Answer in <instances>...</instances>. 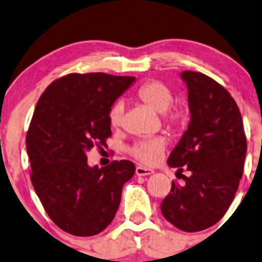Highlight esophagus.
<instances>
[{
    "mask_svg": "<svg viewBox=\"0 0 262 262\" xmlns=\"http://www.w3.org/2000/svg\"><path fill=\"white\" fill-rule=\"evenodd\" d=\"M136 173L138 176H148V175H152L153 170H150V168H147V167H143V166H137Z\"/></svg>",
    "mask_w": 262,
    "mask_h": 262,
    "instance_id": "obj_1",
    "label": "esophagus"
}]
</instances>
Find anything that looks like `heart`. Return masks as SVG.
<instances>
[{
	"label": "heart",
	"instance_id": "obj_1",
	"mask_svg": "<svg viewBox=\"0 0 262 262\" xmlns=\"http://www.w3.org/2000/svg\"><path fill=\"white\" fill-rule=\"evenodd\" d=\"M137 96L141 101L147 104L157 113L163 115V120L170 129H180L187 123L189 112L184 105H173V92L170 87L161 81H149L139 87ZM107 119L113 128L123 125L124 102L118 100L110 106ZM166 148V141L162 137H149V138L137 139L128 153L143 165L153 166L160 161Z\"/></svg>",
	"mask_w": 262,
	"mask_h": 262
}]
</instances>
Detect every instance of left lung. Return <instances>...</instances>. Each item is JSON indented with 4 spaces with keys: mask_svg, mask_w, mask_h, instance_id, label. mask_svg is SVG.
Listing matches in <instances>:
<instances>
[{
    "mask_svg": "<svg viewBox=\"0 0 262 262\" xmlns=\"http://www.w3.org/2000/svg\"><path fill=\"white\" fill-rule=\"evenodd\" d=\"M191 114L187 130L168 157L170 167L184 170V184L172 181L161 204L163 216L184 232L214 226L228 210L244 175L247 142L242 116L222 84L200 72L184 71Z\"/></svg>",
    "mask_w": 262,
    "mask_h": 262,
    "instance_id": "8db88e82",
    "label": "left lung"
}]
</instances>
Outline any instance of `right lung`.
Here are the masks:
<instances>
[{
  "instance_id": "1",
  "label": "right lung",
  "mask_w": 262,
  "mask_h": 262,
  "mask_svg": "<svg viewBox=\"0 0 262 262\" xmlns=\"http://www.w3.org/2000/svg\"><path fill=\"white\" fill-rule=\"evenodd\" d=\"M134 77L70 73L53 81L35 106L26 150L30 179L49 218L73 236H95L114 219L136 166L126 160L89 167L86 152L112 137L107 113Z\"/></svg>"
}]
</instances>
